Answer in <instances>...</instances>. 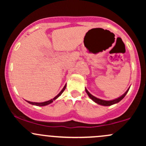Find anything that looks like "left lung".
Masks as SVG:
<instances>
[{"mask_svg": "<svg viewBox=\"0 0 146 146\" xmlns=\"http://www.w3.org/2000/svg\"><path fill=\"white\" fill-rule=\"evenodd\" d=\"M129 89H130V88H128V90H127L126 91H125V93L121 95V96L119 97L118 98L115 99V100H109V101H107V100H101V99H99L98 98H96V97L93 96V95L90 94L89 92L88 91V90H87L86 88H85V90H86V93H87V95H88V96L89 97V98L91 99V100H93V102H95L96 104H100V105H102V106H109L115 104H117V103H118V102H119L121 100H123V98H124V97L125 96V95H126L127 93H128V92Z\"/></svg>", "mask_w": 146, "mask_h": 146, "instance_id": "left-lung-1", "label": "left lung"}]
</instances>
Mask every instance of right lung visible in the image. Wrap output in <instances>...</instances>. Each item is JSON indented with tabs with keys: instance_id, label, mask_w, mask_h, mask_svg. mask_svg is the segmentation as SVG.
Instances as JSON below:
<instances>
[{
	"instance_id": "add662e5",
	"label": "right lung",
	"mask_w": 146,
	"mask_h": 146,
	"mask_svg": "<svg viewBox=\"0 0 146 146\" xmlns=\"http://www.w3.org/2000/svg\"><path fill=\"white\" fill-rule=\"evenodd\" d=\"M66 84L64 85V86L63 87V88L62 89L61 91L59 93H58V95H56V97H55L54 98L51 99V100H48V101H46V102H29V101H26L28 102V103L30 104H32V105H34V106H46V105H48L50 104H51L52 102H53L54 100H56L57 98H58L60 95H62V93H63L64 90H65V88H66Z\"/></svg>"
}]
</instances>
